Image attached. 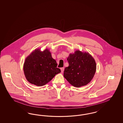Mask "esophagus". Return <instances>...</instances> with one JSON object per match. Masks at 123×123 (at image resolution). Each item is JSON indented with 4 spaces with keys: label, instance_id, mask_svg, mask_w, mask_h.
<instances>
[{
    "label": "esophagus",
    "instance_id": "esophagus-1",
    "mask_svg": "<svg viewBox=\"0 0 123 123\" xmlns=\"http://www.w3.org/2000/svg\"><path fill=\"white\" fill-rule=\"evenodd\" d=\"M60 69H61V72H62V73H63V71H64V68H60Z\"/></svg>",
    "mask_w": 123,
    "mask_h": 123
}]
</instances>
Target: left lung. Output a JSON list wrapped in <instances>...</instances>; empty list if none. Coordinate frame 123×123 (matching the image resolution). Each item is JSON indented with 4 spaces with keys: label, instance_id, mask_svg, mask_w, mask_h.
<instances>
[{
    "label": "left lung",
    "instance_id": "1",
    "mask_svg": "<svg viewBox=\"0 0 123 123\" xmlns=\"http://www.w3.org/2000/svg\"><path fill=\"white\" fill-rule=\"evenodd\" d=\"M69 66L66 67L63 76L72 86L79 87L89 83L96 71V63L88 53L76 50L67 58Z\"/></svg>",
    "mask_w": 123,
    "mask_h": 123
}]
</instances>
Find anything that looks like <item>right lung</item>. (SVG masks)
Returning <instances> with one entry per match:
<instances>
[{"label":"right lung","mask_w":123,"mask_h":123,"mask_svg":"<svg viewBox=\"0 0 123 123\" xmlns=\"http://www.w3.org/2000/svg\"><path fill=\"white\" fill-rule=\"evenodd\" d=\"M57 66L55 60L52 58L48 49L41 51L38 49L26 57L23 70L28 82L40 86L47 84L55 75L61 72Z\"/></svg>","instance_id":"add662e5"}]
</instances>
